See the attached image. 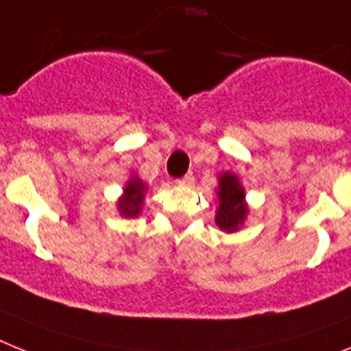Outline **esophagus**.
Returning a JSON list of instances; mask_svg holds the SVG:
<instances>
[{
	"label": "esophagus",
	"mask_w": 351,
	"mask_h": 351,
	"mask_svg": "<svg viewBox=\"0 0 351 351\" xmlns=\"http://www.w3.org/2000/svg\"><path fill=\"white\" fill-rule=\"evenodd\" d=\"M193 182H195V178H193V173H186V176H182L181 179H178L179 186H192Z\"/></svg>",
	"instance_id": "1"
}]
</instances>
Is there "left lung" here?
Instances as JSON below:
<instances>
[{"label": "left lung", "mask_w": 351, "mask_h": 351, "mask_svg": "<svg viewBox=\"0 0 351 351\" xmlns=\"http://www.w3.org/2000/svg\"><path fill=\"white\" fill-rule=\"evenodd\" d=\"M219 210H217L215 222L221 230L233 233L242 226L247 213L244 204V190L240 186L239 179L233 173H222L219 184Z\"/></svg>", "instance_id": "obj_1"}]
</instances>
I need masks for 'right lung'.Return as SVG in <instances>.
I'll use <instances>...</instances> for the list:
<instances>
[{"instance_id":"obj_1","label":"right lung","mask_w":351,"mask_h":351,"mask_svg":"<svg viewBox=\"0 0 351 351\" xmlns=\"http://www.w3.org/2000/svg\"><path fill=\"white\" fill-rule=\"evenodd\" d=\"M143 182L140 179H130L125 186V195L120 201V210L125 217H136L143 204Z\"/></svg>"}]
</instances>
